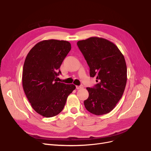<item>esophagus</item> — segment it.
<instances>
[{"instance_id":"1","label":"esophagus","mask_w":151,"mask_h":151,"mask_svg":"<svg viewBox=\"0 0 151 151\" xmlns=\"http://www.w3.org/2000/svg\"><path fill=\"white\" fill-rule=\"evenodd\" d=\"M76 88L77 89H83V85H80V86H76Z\"/></svg>"}]
</instances>
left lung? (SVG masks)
Listing matches in <instances>:
<instances>
[{"label":"left lung","instance_id":"8db88e82","mask_svg":"<svg viewBox=\"0 0 151 151\" xmlns=\"http://www.w3.org/2000/svg\"><path fill=\"white\" fill-rule=\"evenodd\" d=\"M77 45L90 68V76L98 83L87 88L86 109L96 115L105 114L114 108L121 99L127 83L125 58L117 46L106 39L91 37Z\"/></svg>","mask_w":151,"mask_h":151}]
</instances>
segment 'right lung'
<instances>
[{"label": "right lung", "instance_id": "obj_1", "mask_svg": "<svg viewBox=\"0 0 151 151\" xmlns=\"http://www.w3.org/2000/svg\"><path fill=\"white\" fill-rule=\"evenodd\" d=\"M71 50L64 40H48L37 43L27 55L23 66L22 87L35 111L44 117L59 114L69 94L75 89L73 84L58 82L59 68Z\"/></svg>", "mask_w": 151, "mask_h": 151}]
</instances>
